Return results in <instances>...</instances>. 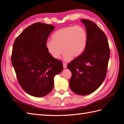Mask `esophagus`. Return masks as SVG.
Instances as JSON below:
<instances>
[{
  "label": "esophagus",
  "instance_id": "obj_1",
  "mask_svg": "<svg viewBox=\"0 0 124 124\" xmlns=\"http://www.w3.org/2000/svg\"><path fill=\"white\" fill-rule=\"evenodd\" d=\"M63 67H64V68H67V64H65V63H64V64H63Z\"/></svg>",
  "mask_w": 124,
  "mask_h": 124
}]
</instances>
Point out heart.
Returning a JSON list of instances; mask_svg holds the SVG:
<instances>
[{
    "instance_id": "1",
    "label": "heart",
    "mask_w": 124,
    "mask_h": 124,
    "mask_svg": "<svg viewBox=\"0 0 124 124\" xmlns=\"http://www.w3.org/2000/svg\"><path fill=\"white\" fill-rule=\"evenodd\" d=\"M53 40L46 43V48L51 57L59 59L63 50L64 59L70 61L73 57L77 58L82 54L86 48L88 36L86 30L81 25L68 26L55 32Z\"/></svg>"
}]
</instances>
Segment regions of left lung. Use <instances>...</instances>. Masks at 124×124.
<instances>
[{
  "instance_id": "1",
  "label": "left lung",
  "mask_w": 124,
  "mask_h": 124,
  "mask_svg": "<svg viewBox=\"0 0 124 124\" xmlns=\"http://www.w3.org/2000/svg\"><path fill=\"white\" fill-rule=\"evenodd\" d=\"M86 30V48L81 56L73 60L67 68L71 72L70 86L81 95L89 94L98 89L106 78L110 50L106 34L94 22L81 20Z\"/></svg>"
}]
</instances>
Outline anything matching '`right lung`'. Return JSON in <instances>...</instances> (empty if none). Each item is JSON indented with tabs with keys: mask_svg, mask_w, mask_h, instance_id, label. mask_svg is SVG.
<instances>
[{
	"mask_svg": "<svg viewBox=\"0 0 124 124\" xmlns=\"http://www.w3.org/2000/svg\"><path fill=\"white\" fill-rule=\"evenodd\" d=\"M54 27L35 23L21 33L13 46L12 62L18 83L33 97L49 94L54 87V76L63 69L62 62L51 57L46 46Z\"/></svg>",
	"mask_w": 124,
	"mask_h": 124,
	"instance_id": "obj_1",
	"label": "right lung"
}]
</instances>
